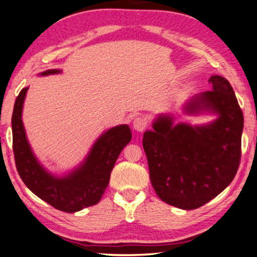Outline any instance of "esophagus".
Segmentation results:
<instances>
[{"label": "esophagus", "mask_w": 257, "mask_h": 257, "mask_svg": "<svg viewBox=\"0 0 257 257\" xmlns=\"http://www.w3.org/2000/svg\"><path fill=\"white\" fill-rule=\"evenodd\" d=\"M147 127V119L144 118V117H137L136 119L133 120V128L138 132H142L145 131V128Z\"/></svg>", "instance_id": "1"}]
</instances>
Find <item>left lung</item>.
<instances>
[{"mask_svg":"<svg viewBox=\"0 0 257 257\" xmlns=\"http://www.w3.org/2000/svg\"><path fill=\"white\" fill-rule=\"evenodd\" d=\"M212 91L193 95L183 104L187 115L212 113L211 123H174L161 113L144 134L151 184L166 204L195 209L232 182L240 162L243 116L232 86L224 77L208 79Z\"/></svg>","mask_w":257,"mask_h":257,"instance_id":"8db88e82","label":"left lung"}]
</instances>
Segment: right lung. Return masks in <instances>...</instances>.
Wrapping results in <instances>:
<instances>
[{
    "mask_svg": "<svg viewBox=\"0 0 257 257\" xmlns=\"http://www.w3.org/2000/svg\"><path fill=\"white\" fill-rule=\"evenodd\" d=\"M60 69L42 71L40 76L60 74ZM28 87L17 96L12 113V138L17 171L26 187L42 200L66 213L98 204L109 183L120 151L132 139L128 125H117L96 139L78 166L61 175L51 173L33 153L23 123V108Z\"/></svg>",
    "mask_w": 257,
    "mask_h": 257,
    "instance_id": "right-lung-1",
    "label": "right lung"
}]
</instances>
